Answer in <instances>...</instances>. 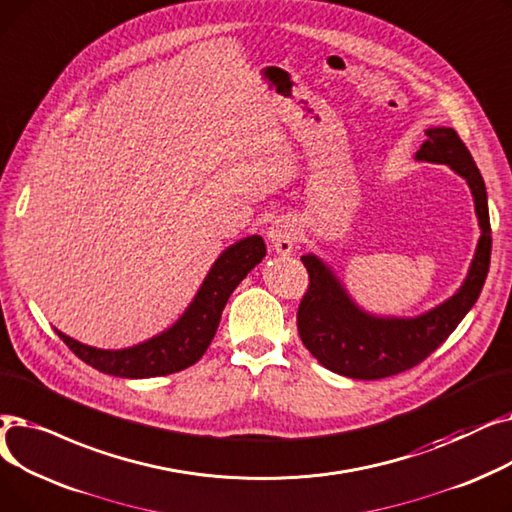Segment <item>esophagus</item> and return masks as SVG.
I'll list each match as a JSON object with an SVG mask.
<instances>
[{"mask_svg": "<svg viewBox=\"0 0 512 512\" xmlns=\"http://www.w3.org/2000/svg\"><path fill=\"white\" fill-rule=\"evenodd\" d=\"M269 239L273 243V248L279 254H289L294 250V243H296V233H294V225H289L287 221H275L269 227Z\"/></svg>", "mask_w": 512, "mask_h": 512, "instance_id": "1", "label": "esophagus"}]
</instances>
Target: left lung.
<instances>
[{"label": "left lung", "instance_id": "left-lung-1", "mask_svg": "<svg viewBox=\"0 0 512 512\" xmlns=\"http://www.w3.org/2000/svg\"><path fill=\"white\" fill-rule=\"evenodd\" d=\"M425 135L417 160L448 164L473 193L481 237L469 275L450 300L415 319H379L350 300L323 260L314 254L302 256L310 283L298 308V331L306 350L337 375L383 379L417 367L465 319L488 277L492 229L483 177L454 129L433 127Z\"/></svg>", "mask_w": 512, "mask_h": 512}]
</instances>
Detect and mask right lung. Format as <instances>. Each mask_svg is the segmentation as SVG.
<instances>
[{
  "label": "right lung",
  "instance_id": "right-lung-1",
  "mask_svg": "<svg viewBox=\"0 0 512 512\" xmlns=\"http://www.w3.org/2000/svg\"><path fill=\"white\" fill-rule=\"evenodd\" d=\"M266 246L260 235H252L227 248L212 264L198 296L181 319L168 331L125 350H100L85 346L56 329L62 342L89 367L114 377L145 379L183 371L196 364L208 350L221 323L223 308L233 289L264 258Z\"/></svg>",
  "mask_w": 512,
  "mask_h": 512
}]
</instances>
